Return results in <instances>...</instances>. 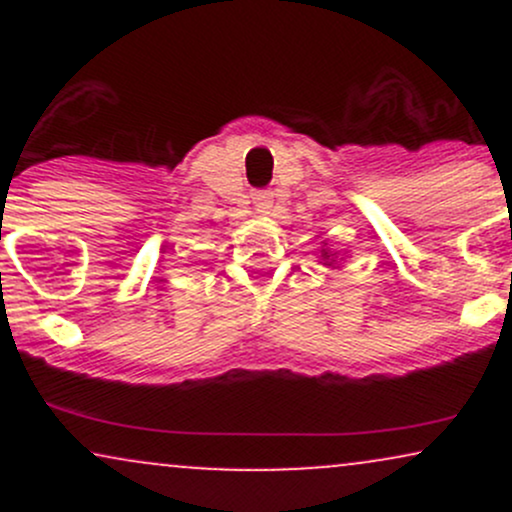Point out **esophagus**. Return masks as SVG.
<instances>
[{"instance_id":"esophagus-1","label":"esophagus","mask_w":512,"mask_h":512,"mask_svg":"<svg viewBox=\"0 0 512 512\" xmlns=\"http://www.w3.org/2000/svg\"><path fill=\"white\" fill-rule=\"evenodd\" d=\"M252 204H255L257 214H267L274 204V195L272 192H257V195L252 197Z\"/></svg>"}]
</instances>
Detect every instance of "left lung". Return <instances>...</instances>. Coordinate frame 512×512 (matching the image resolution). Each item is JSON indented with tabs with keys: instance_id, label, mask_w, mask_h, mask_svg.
<instances>
[{
	"instance_id": "8db88e82",
	"label": "left lung",
	"mask_w": 512,
	"mask_h": 512,
	"mask_svg": "<svg viewBox=\"0 0 512 512\" xmlns=\"http://www.w3.org/2000/svg\"><path fill=\"white\" fill-rule=\"evenodd\" d=\"M325 255H327V252H325ZM327 257H330V255H327Z\"/></svg>"
}]
</instances>
